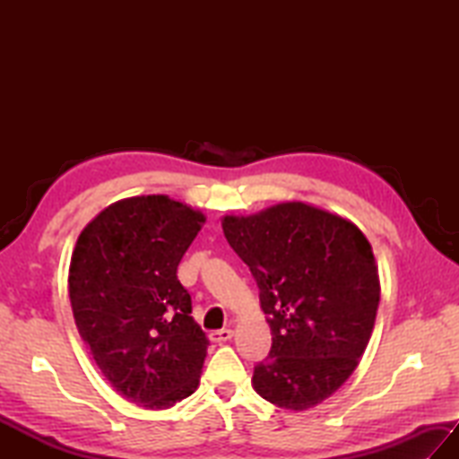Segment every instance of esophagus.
<instances>
[{
  "label": "esophagus",
  "instance_id": "esophagus-1",
  "mask_svg": "<svg viewBox=\"0 0 459 459\" xmlns=\"http://www.w3.org/2000/svg\"><path fill=\"white\" fill-rule=\"evenodd\" d=\"M232 335H235V331L232 329H219V331H212L211 339L214 343H227V341L232 339Z\"/></svg>",
  "mask_w": 459,
  "mask_h": 459
}]
</instances>
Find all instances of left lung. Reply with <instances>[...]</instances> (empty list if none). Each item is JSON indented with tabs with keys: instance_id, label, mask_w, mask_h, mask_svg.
I'll return each instance as SVG.
<instances>
[{
	"instance_id": "8db88e82",
	"label": "left lung",
	"mask_w": 459,
	"mask_h": 459,
	"mask_svg": "<svg viewBox=\"0 0 459 459\" xmlns=\"http://www.w3.org/2000/svg\"><path fill=\"white\" fill-rule=\"evenodd\" d=\"M222 230L250 268L272 331L252 386L286 411H307L353 375L373 333L380 281L367 237L353 222L290 201Z\"/></svg>"
}]
</instances>
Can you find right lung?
Listing matches in <instances>:
<instances>
[{
	"instance_id": "add662e5",
	"label": "right lung",
	"mask_w": 459,
	"mask_h": 459,
	"mask_svg": "<svg viewBox=\"0 0 459 459\" xmlns=\"http://www.w3.org/2000/svg\"><path fill=\"white\" fill-rule=\"evenodd\" d=\"M204 214L168 195L106 207L86 224L68 268L73 316L94 363L135 406L161 411L197 391L209 339L178 266Z\"/></svg>"
}]
</instances>
